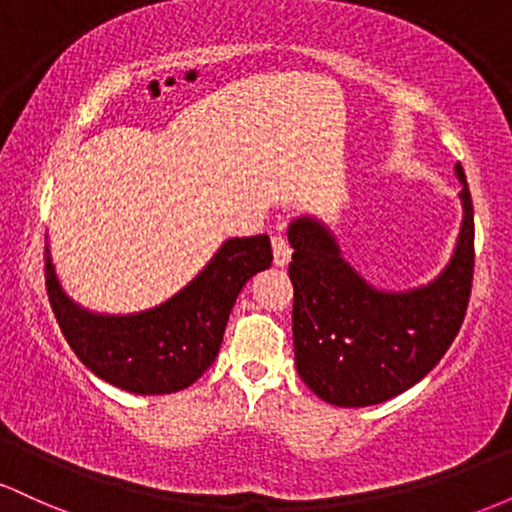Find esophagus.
Masks as SVG:
<instances>
[{"label": "esophagus", "instance_id": "34e87169", "mask_svg": "<svg viewBox=\"0 0 512 512\" xmlns=\"http://www.w3.org/2000/svg\"><path fill=\"white\" fill-rule=\"evenodd\" d=\"M272 250H274V264L276 267H284L291 260V245L284 236H274L272 238Z\"/></svg>", "mask_w": 512, "mask_h": 512}]
</instances>
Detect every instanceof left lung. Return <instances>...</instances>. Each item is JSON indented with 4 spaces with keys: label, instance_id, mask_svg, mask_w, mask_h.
<instances>
[{
    "label": "left lung",
    "instance_id": "obj_1",
    "mask_svg": "<svg viewBox=\"0 0 512 512\" xmlns=\"http://www.w3.org/2000/svg\"><path fill=\"white\" fill-rule=\"evenodd\" d=\"M462 182L455 250L436 279L407 291L373 286L315 216L289 223L293 351L301 380L334 407L387 402L426 378L460 332L474 272V207Z\"/></svg>",
    "mask_w": 512,
    "mask_h": 512
}]
</instances>
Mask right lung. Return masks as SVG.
I'll return each mask as SVG.
<instances>
[{
  "label": "right lung",
  "instance_id": "obj_1",
  "mask_svg": "<svg viewBox=\"0 0 512 512\" xmlns=\"http://www.w3.org/2000/svg\"><path fill=\"white\" fill-rule=\"evenodd\" d=\"M269 264V236L228 238L168 301L110 315L84 308L62 289L45 245V284L64 339L91 373L134 395H170L190 387L216 361L238 293Z\"/></svg>",
  "mask_w": 512,
  "mask_h": 512
}]
</instances>
